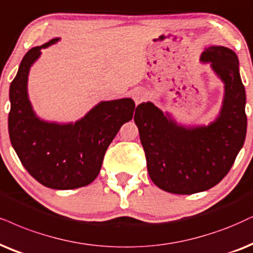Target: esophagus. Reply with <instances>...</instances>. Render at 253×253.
Here are the masks:
<instances>
[{"label": "esophagus", "mask_w": 253, "mask_h": 253, "mask_svg": "<svg viewBox=\"0 0 253 253\" xmlns=\"http://www.w3.org/2000/svg\"><path fill=\"white\" fill-rule=\"evenodd\" d=\"M132 97L134 99V101H135V104H140L141 101H143L146 99V92L143 91L142 88H135L134 91L132 92Z\"/></svg>", "instance_id": "1"}]
</instances>
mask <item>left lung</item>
Segmentation results:
<instances>
[{
    "label": "left lung",
    "instance_id": "left-lung-1",
    "mask_svg": "<svg viewBox=\"0 0 253 253\" xmlns=\"http://www.w3.org/2000/svg\"><path fill=\"white\" fill-rule=\"evenodd\" d=\"M201 62L210 63L224 83V99L215 121L185 127L147 101L135 110L147 169L160 189L190 195L212 188L231 169L246 135V95L238 57L225 46H209Z\"/></svg>",
    "mask_w": 253,
    "mask_h": 253
}]
</instances>
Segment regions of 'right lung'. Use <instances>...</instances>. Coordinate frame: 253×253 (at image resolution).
Listing matches in <instances>:
<instances>
[{
  "label": "right lung",
  "instance_id": "1",
  "mask_svg": "<svg viewBox=\"0 0 253 253\" xmlns=\"http://www.w3.org/2000/svg\"><path fill=\"white\" fill-rule=\"evenodd\" d=\"M53 38L25 53L10 84L9 136L29 174L51 189L69 190L93 182L105 153L125 123L132 120L130 98L100 101L75 124L49 123L36 116L28 97V76L41 50L57 43Z\"/></svg>",
  "mask_w": 253,
  "mask_h": 253
}]
</instances>
